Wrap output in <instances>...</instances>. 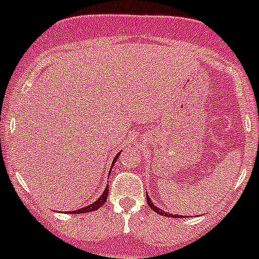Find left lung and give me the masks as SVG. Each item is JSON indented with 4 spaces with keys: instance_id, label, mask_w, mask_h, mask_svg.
I'll return each mask as SVG.
<instances>
[{
    "instance_id": "8db88e82",
    "label": "left lung",
    "mask_w": 259,
    "mask_h": 259,
    "mask_svg": "<svg viewBox=\"0 0 259 259\" xmlns=\"http://www.w3.org/2000/svg\"><path fill=\"white\" fill-rule=\"evenodd\" d=\"M146 202H148L149 207H150L151 209H153V210H155V211H158V213H159V214H161V215H168V217H173V218H177V215H173V214H166L165 211H164V210H160V209H159L158 207H155V205H154L153 203H151L150 198L148 197V194H146Z\"/></svg>"
}]
</instances>
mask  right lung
Segmentation results:
<instances>
[{"mask_svg":"<svg viewBox=\"0 0 259 259\" xmlns=\"http://www.w3.org/2000/svg\"><path fill=\"white\" fill-rule=\"evenodd\" d=\"M119 154H120V153H119ZM119 154H117V155L115 156V159H114L113 164H111V166H113L114 164H115V161L117 160V158H119ZM108 195H109V185H108V187L105 188V192L103 193V195H101V197L99 198V199L96 200V202H94L93 204L88 205V207H83V208H81V209H77V210H74V211H69V213H72V214L89 213V211H94V210L99 209V208H100L101 205H103V204H105V202H106V198H108Z\"/></svg>","mask_w":259,"mask_h":259,"instance_id":"right-lung-1","label":"right lung"}]
</instances>
